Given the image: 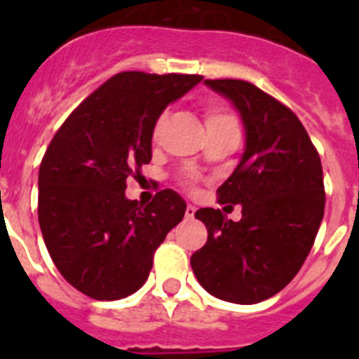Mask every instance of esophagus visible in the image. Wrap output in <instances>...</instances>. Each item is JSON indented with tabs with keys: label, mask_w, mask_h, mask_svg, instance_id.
I'll use <instances>...</instances> for the list:
<instances>
[{
	"label": "esophagus",
	"mask_w": 359,
	"mask_h": 359,
	"mask_svg": "<svg viewBox=\"0 0 359 359\" xmlns=\"http://www.w3.org/2000/svg\"><path fill=\"white\" fill-rule=\"evenodd\" d=\"M196 214V207H192V205H187V210H185V217L187 219H192Z\"/></svg>",
	"instance_id": "34e87169"
}]
</instances>
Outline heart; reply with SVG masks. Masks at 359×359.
Returning <instances> with one entry per match:
<instances>
[{"instance_id":"b5f03b06","label":"heart","mask_w":359,"mask_h":359,"mask_svg":"<svg viewBox=\"0 0 359 359\" xmlns=\"http://www.w3.org/2000/svg\"><path fill=\"white\" fill-rule=\"evenodd\" d=\"M224 122H236V118L228 113L224 107L219 106H210L207 109V126H214V123H224ZM161 120L158 122V128H160Z\"/></svg>"}]
</instances>
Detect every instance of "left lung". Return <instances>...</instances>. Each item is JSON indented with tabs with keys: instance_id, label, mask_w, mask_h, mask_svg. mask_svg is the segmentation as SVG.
Instances as JSON below:
<instances>
[{
	"instance_id": "left-lung-1",
	"label": "left lung",
	"mask_w": 359,
	"mask_h": 359,
	"mask_svg": "<svg viewBox=\"0 0 359 359\" xmlns=\"http://www.w3.org/2000/svg\"><path fill=\"white\" fill-rule=\"evenodd\" d=\"M205 84L243 120V156L217 189L219 203L243 205V217L199 208L208 239L190 266L215 298L257 304L284 290L313 248L325 207L322 161L293 111L257 86L236 79Z\"/></svg>"
}]
</instances>
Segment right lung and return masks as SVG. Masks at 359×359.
I'll return each mask as SVG.
<instances>
[{
    "mask_svg": "<svg viewBox=\"0 0 359 359\" xmlns=\"http://www.w3.org/2000/svg\"><path fill=\"white\" fill-rule=\"evenodd\" d=\"M201 75L123 72L66 118L39 167V226L53 264L75 290L118 300L140 290L152 255L187 203L160 190L149 205L126 198L128 177L152 158V133L169 104Z\"/></svg>",
    "mask_w": 359,
    "mask_h": 359,
    "instance_id": "add662e5",
    "label": "right lung"
}]
</instances>
